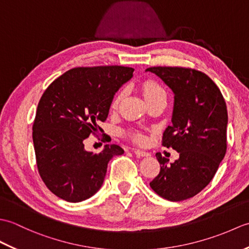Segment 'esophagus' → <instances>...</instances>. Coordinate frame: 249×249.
Here are the masks:
<instances>
[{"mask_svg":"<svg viewBox=\"0 0 249 249\" xmlns=\"http://www.w3.org/2000/svg\"><path fill=\"white\" fill-rule=\"evenodd\" d=\"M133 152L135 153V155L139 156V157H145V156H150V153H147L143 150H139V149H134Z\"/></svg>","mask_w":249,"mask_h":249,"instance_id":"obj_1","label":"esophagus"}]
</instances>
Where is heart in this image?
I'll return each mask as SVG.
<instances>
[{
    "mask_svg": "<svg viewBox=\"0 0 249 249\" xmlns=\"http://www.w3.org/2000/svg\"><path fill=\"white\" fill-rule=\"evenodd\" d=\"M143 95L146 100H149L151 98H154L157 96H166V92L165 89H163L160 86H158V84L154 81H146L143 84ZM124 96V91H121L113 99V103H112V107H118L120 102L122 100ZM129 137L133 140L137 141V142H142L144 140V137L139 131H136L133 130L129 133Z\"/></svg>",
    "mask_w": 249,
    "mask_h": 249,
    "instance_id": "obj_1",
    "label": "heart"
}]
</instances>
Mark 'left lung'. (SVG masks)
<instances>
[{
	"mask_svg": "<svg viewBox=\"0 0 249 249\" xmlns=\"http://www.w3.org/2000/svg\"><path fill=\"white\" fill-rule=\"evenodd\" d=\"M174 94L171 126L162 145L179 153L178 160L156 153L160 171L151 188L170 201L199 194L214 178L227 151L228 112L219 89L205 73L183 67H150Z\"/></svg>",
	"mask_w": 249,
	"mask_h": 249,
	"instance_id": "obj_1",
	"label": "left lung"
}]
</instances>
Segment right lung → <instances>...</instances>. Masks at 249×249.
<instances>
[{
	"label": "right lung",
	"mask_w": 249,
	"mask_h": 249,
	"mask_svg": "<svg viewBox=\"0 0 249 249\" xmlns=\"http://www.w3.org/2000/svg\"><path fill=\"white\" fill-rule=\"evenodd\" d=\"M124 66L77 67L47 88L37 106L33 143L39 176L46 186L68 202H81L102 187L108 162L124 150L106 144L94 154L83 141L97 134L114 94L133 77Z\"/></svg>",
	"instance_id": "add662e5"
}]
</instances>
